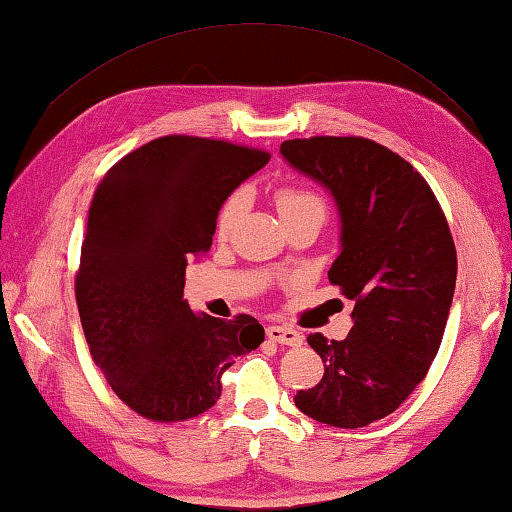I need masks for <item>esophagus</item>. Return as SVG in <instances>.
I'll list each match as a JSON object with an SVG mask.
<instances>
[{
	"mask_svg": "<svg viewBox=\"0 0 512 512\" xmlns=\"http://www.w3.org/2000/svg\"><path fill=\"white\" fill-rule=\"evenodd\" d=\"M266 336H268V340L277 342V345H286V347H300L302 345L300 331H295L291 327H277V324H273V327L266 329Z\"/></svg>",
	"mask_w": 512,
	"mask_h": 512,
	"instance_id": "obj_1",
	"label": "esophagus"
}]
</instances>
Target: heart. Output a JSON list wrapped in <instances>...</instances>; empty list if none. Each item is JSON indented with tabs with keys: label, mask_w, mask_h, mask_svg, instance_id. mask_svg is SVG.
<instances>
[{
	"label": "heart",
	"mask_w": 512,
	"mask_h": 512,
	"mask_svg": "<svg viewBox=\"0 0 512 512\" xmlns=\"http://www.w3.org/2000/svg\"><path fill=\"white\" fill-rule=\"evenodd\" d=\"M244 192H232L230 197L224 201V206L219 210V217H217V230L221 235H226V232L235 224L241 208H244ZM275 203H277V210H280L282 219L288 217H295V215H306V212H311V215H318L324 219L327 215V206H324L322 197L318 194L311 192V190H304V188H291V185H286V188H280L275 194Z\"/></svg>",
	"instance_id": "b5f03b06"
}]
</instances>
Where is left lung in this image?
I'll list each match as a JSON object with an SVG mask.
<instances>
[{"mask_svg":"<svg viewBox=\"0 0 512 512\" xmlns=\"http://www.w3.org/2000/svg\"><path fill=\"white\" fill-rule=\"evenodd\" d=\"M280 152L336 199L340 255L329 282L356 302L345 340L306 338L324 376L293 401L313 421L365 427L396 412L436 358L457 248L430 185L387 147L360 136H313L284 141Z\"/></svg>","mask_w":512,"mask_h":512,"instance_id":"1","label":"left lung"}]
</instances>
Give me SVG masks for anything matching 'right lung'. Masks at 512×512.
Instances as JSON below:
<instances>
[{"label": "right lung", "mask_w": 512, "mask_h": 512, "mask_svg": "<svg viewBox=\"0 0 512 512\" xmlns=\"http://www.w3.org/2000/svg\"><path fill=\"white\" fill-rule=\"evenodd\" d=\"M268 161L255 147L174 134L129 152L98 183L76 275L80 322L111 389L150 421L210 410L224 371L264 342L246 313H194L183 286L230 192Z\"/></svg>", "instance_id": "1"}]
</instances>
